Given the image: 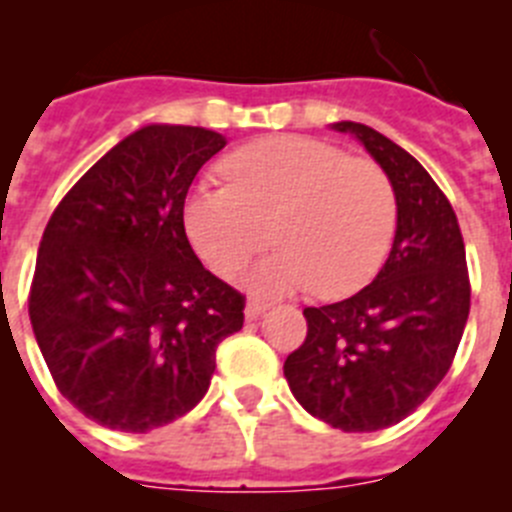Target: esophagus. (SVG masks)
Masks as SVG:
<instances>
[{
    "mask_svg": "<svg viewBox=\"0 0 512 512\" xmlns=\"http://www.w3.org/2000/svg\"><path fill=\"white\" fill-rule=\"evenodd\" d=\"M266 310H269V305H266V302L251 300V302H248L246 310H243V312H246V318H248V320H256V318H261V315H264Z\"/></svg>",
    "mask_w": 512,
    "mask_h": 512,
    "instance_id": "34e87169",
    "label": "esophagus"
}]
</instances>
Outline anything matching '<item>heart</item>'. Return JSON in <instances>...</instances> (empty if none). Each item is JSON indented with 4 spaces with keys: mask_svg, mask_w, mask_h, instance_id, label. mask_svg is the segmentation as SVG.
I'll list each match as a JSON object with an SVG mask.
<instances>
[{
    "mask_svg": "<svg viewBox=\"0 0 512 512\" xmlns=\"http://www.w3.org/2000/svg\"><path fill=\"white\" fill-rule=\"evenodd\" d=\"M228 184L200 182L184 202V230L200 259L230 277L269 238L279 248L246 271L256 295L312 287L343 297L387 259L397 225L390 176L315 138L277 135L235 151Z\"/></svg>",
    "mask_w": 512,
    "mask_h": 512,
    "instance_id": "heart-1",
    "label": "heart"
}]
</instances>
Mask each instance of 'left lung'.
<instances>
[{"label":"left lung","instance_id":"left-lung-1","mask_svg":"<svg viewBox=\"0 0 512 512\" xmlns=\"http://www.w3.org/2000/svg\"><path fill=\"white\" fill-rule=\"evenodd\" d=\"M330 130L359 140L390 176L395 241L369 287L305 307L307 338L284 377L310 415L372 433L408 418L449 372L469 318L467 253L449 200L405 148L361 122Z\"/></svg>","mask_w":512,"mask_h":512}]
</instances>
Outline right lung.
I'll return each mask as SVG.
<instances>
[{"label":"right lung","instance_id":"right-lung-1","mask_svg":"<svg viewBox=\"0 0 512 512\" xmlns=\"http://www.w3.org/2000/svg\"><path fill=\"white\" fill-rule=\"evenodd\" d=\"M228 138L146 125L81 176L45 225L30 323L61 395L94 423L146 433L205 397L243 297L184 230L194 176Z\"/></svg>","mask_w":512,"mask_h":512}]
</instances>
